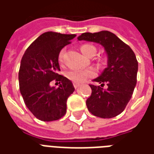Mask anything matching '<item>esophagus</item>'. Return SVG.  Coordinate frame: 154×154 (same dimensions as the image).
I'll list each match as a JSON object with an SVG mask.
<instances>
[{"label":"esophagus","instance_id":"1","mask_svg":"<svg viewBox=\"0 0 154 154\" xmlns=\"http://www.w3.org/2000/svg\"><path fill=\"white\" fill-rule=\"evenodd\" d=\"M73 86H74V87H75V89H77V88H78V87H80V86H81V84L74 83V84H73Z\"/></svg>","mask_w":154,"mask_h":154}]
</instances>
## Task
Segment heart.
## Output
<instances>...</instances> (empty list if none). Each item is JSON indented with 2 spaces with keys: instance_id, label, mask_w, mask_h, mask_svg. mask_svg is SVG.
<instances>
[{
  "instance_id": "1",
  "label": "heart",
  "mask_w": 154,
  "mask_h": 154,
  "mask_svg": "<svg viewBox=\"0 0 154 154\" xmlns=\"http://www.w3.org/2000/svg\"><path fill=\"white\" fill-rule=\"evenodd\" d=\"M80 50L86 57H91L94 56L97 53V48L95 46L89 44H82L80 47ZM65 49H61L57 55V60L60 64L63 63V57ZM95 76V72L92 69H85V70H69L66 72V77L74 83H82L87 78Z\"/></svg>"
}]
</instances>
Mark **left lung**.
Here are the masks:
<instances>
[{"instance_id": "left-lung-1", "label": "left lung", "mask_w": 154, "mask_h": 154, "mask_svg": "<svg viewBox=\"0 0 154 154\" xmlns=\"http://www.w3.org/2000/svg\"><path fill=\"white\" fill-rule=\"evenodd\" d=\"M78 40L101 44L108 55L107 67L91 84V95L87 100L91 113L100 118H112L125 109L137 82L138 61L134 51L115 34L107 30L98 33H83ZM106 84L107 87L104 89Z\"/></svg>"}]
</instances>
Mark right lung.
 Here are the masks:
<instances>
[{"instance_id": "1", "label": "right lung", "mask_w": 154, "mask_h": 154, "mask_svg": "<svg viewBox=\"0 0 154 154\" xmlns=\"http://www.w3.org/2000/svg\"><path fill=\"white\" fill-rule=\"evenodd\" d=\"M76 35L46 32L38 36L23 55L19 71L20 91L25 104L37 119L53 121L67 111V100L75 90L60 71L57 55ZM56 80L60 87H50Z\"/></svg>"}]
</instances>
